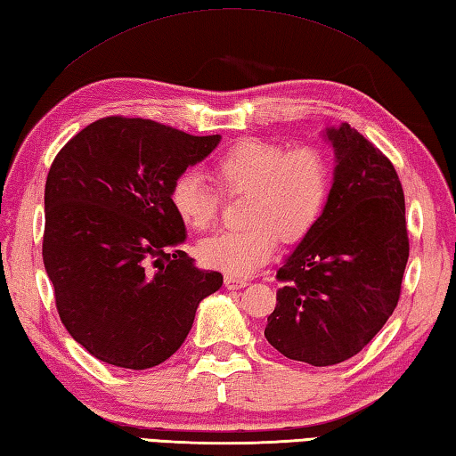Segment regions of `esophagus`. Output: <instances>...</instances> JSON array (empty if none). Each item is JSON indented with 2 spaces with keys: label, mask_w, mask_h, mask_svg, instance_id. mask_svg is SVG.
<instances>
[{
  "label": "esophagus",
  "mask_w": 456,
  "mask_h": 456,
  "mask_svg": "<svg viewBox=\"0 0 456 456\" xmlns=\"http://www.w3.org/2000/svg\"><path fill=\"white\" fill-rule=\"evenodd\" d=\"M247 285H249V283H247L245 279H237V277H231V275L225 277V287L227 289H243Z\"/></svg>",
  "instance_id": "obj_1"
}]
</instances>
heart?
Wrapping results in <instances>:
<instances>
[{
	"mask_svg": "<svg viewBox=\"0 0 456 456\" xmlns=\"http://www.w3.org/2000/svg\"><path fill=\"white\" fill-rule=\"evenodd\" d=\"M211 175L225 195H245L251 227L223 231L197 245L207 267L231 277H247L267 263L279 247L307 237L325 211L330 167L313 147L287 151L265 139H241L213 161ZM169 205L187 229H209L219 211V195L195 173H183L169 189Z\"/></svg>",
	"mask_w": 456,
	"mask_h": 456,
	"instance_id": "b5f03b06",
	"label": "heart"
}]
</instances>
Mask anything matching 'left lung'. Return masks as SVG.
I'll use <instances>...</instances> for the list:
<instances>
[{
	"label": "left lung",
	"instance_id": "left-lung-1",
	"mask_svg": "<svg viewBox=\"0 0 456 456\" xmlns=\"http://www.w3.org/2000/svg\"><path fill=\"white\" fill-rule=\"evenodd\" d=\"M335 151L329 201L287 256L265 337L287 359H351L399 303L409 259L404 195L393 163L349 123L327 127Z\"/></svg>",
	"mask_w": 456,
	"mask_h": 456
}]
</instances>
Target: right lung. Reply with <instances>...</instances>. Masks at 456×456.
Listing matches in <instances>:
<instances>
[{
	"instance_id": "right-lung-1",
	"label": "right lung",
	"mask_w": 456,
	"mask_h": 456,
	"mask_svg": "<svg viewBox=\"0 0 456 456\" xmlns=\"http://www.w3.org/2000/svg\"><path fill=\"white\" fill-rule=\"evenodd\" d=\"M221 135L103 118L69 139L45 181L44 265L60 319L95 359L143 370L167 361L200 303L223 285L179 249L169 189Z\"/></svg>"
}]
</instances>
